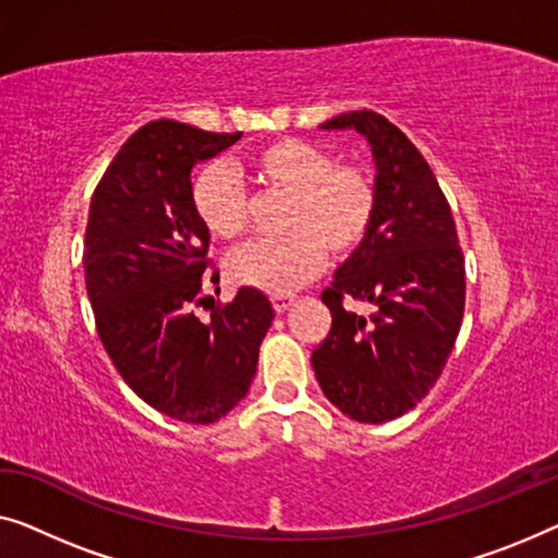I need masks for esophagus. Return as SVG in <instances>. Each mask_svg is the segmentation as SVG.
Masks as SVG:
<instances>
[{
	"label": "esophagus",
	"instance_id": "obj_1",
	"mask_svg": "<svg viewBox=\"0 0 558 558\" xmlns=\"http://www.w3.org/2000/svg\"><path fill=\"white\" fill-rule=\"evenodd\" d=\"M270 303H272V311H276V313H286L288 307L295 303V298L293 295H276V298H270Z\"/></svg>",
	"mask_w": 558,
	"mask_h": 558
}]
</instances>
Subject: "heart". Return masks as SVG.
<instances>
[{"label":"heart","mask_w":558,"mask_h":558,"mask_svg":"<svg viewBox=\"0 0 558 558\" xmlns=\"http://www.w3.org/2000/svg\"><path fill=\"white\" fill-rule=\"evenodd\" d=\"M247 172L263 195L288 197L278 240L232 253L230 278L240 286L286 295L318 276L326 251L353 255L365 243L378 210V187L361 165L295 137L272 140L247 155ZM193 205L215 238L238 240L253 226V199L226 165H207L193 182Z\"/></svg>","instance_id":"b5f03b06"}]
</instances>
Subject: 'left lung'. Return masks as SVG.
Here are the masks:
<instances>
[{"label":"left lung","instance_id":"8db88e82","mask_svg":"<svg viewBox=\"0 0 558 558\" xmlns=\"http://www.w3.org/2000/svg\"><path fill=\"white\" fill-rule=\"evenodd\" d=\"M320 128L368 140L378 210L365 243L323 290L332 326L311 361L338 411L386 423L426 398L453 351L465 305L463 253L434 170L393 122L359 110ZM351 296L373 302L377 313L363 319L348 312Z\"/></svg>","mask_w":558,"mask_h":558}]
</instances>
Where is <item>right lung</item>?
Instances as JSON below:
<instances>
[{
  "instance_id": "right-lung-1",
  "label": "right lung",
  "mask_w": 558,
  "mask_h": 558,
  "mask_svg": "<svg viewBox=\"0 0 558 558\" xmlns=\"http://www.w3.org/2000/svg\"><path fill=\"white\" fill-rule=\"evenodd\" d=\"M243 132L155 120L114 155L95 187L85 232V282L99 340L114 368L155 411L215 423L243 401L272 305L240 288L199 320L210 230L197 218L190 172Z\"/></svg>"
}]
</instances>
